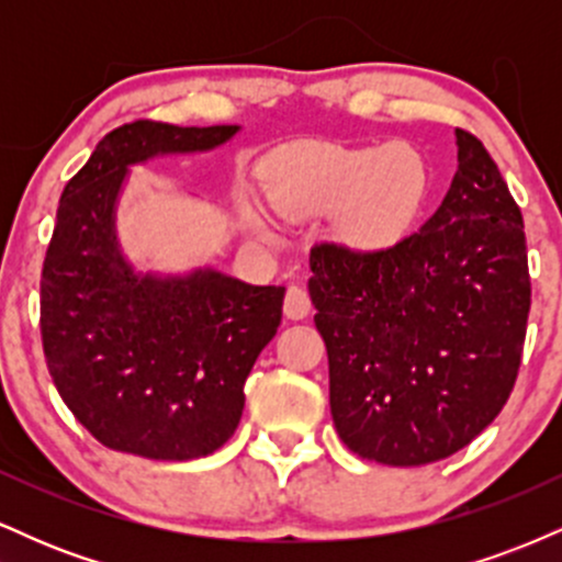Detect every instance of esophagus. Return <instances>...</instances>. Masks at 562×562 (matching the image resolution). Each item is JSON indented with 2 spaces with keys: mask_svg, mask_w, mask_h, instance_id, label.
I'll use <instances>...</instances> for the list:
<instances>
[{
  "mask_svg": "<svg viewBox=\"0 0 562 562\" xmlns=\"http://www.w3.org/2000/svg\"><path fill=\"white\" fill-rule=\"evenodd\" d=\"M285 317L288 319H306L308 312H312V299H308L306 288L290 285L285 295Z\"/></svg>",
  "mask_w": 562,
  "mask_h": 562,
  "instance_id": "obj_1",
  "label": "esophagus"
}]
</instances>
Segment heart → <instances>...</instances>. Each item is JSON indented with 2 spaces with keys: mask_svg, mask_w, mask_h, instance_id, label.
Returning <instances> with one entry per match:
<instances>
[{
  "mask_svg": "<svg viewBox=\"0 0 562 562\" xmlns=\"http://www.w3.org/2000/svg\"><path fill=\"white\" fill-rule=\"evenodd\" d=\"M430 192L428 160L406 142L383 147H322L290 166L280 200L293 211H340L353 245H396L420 216Z\"/></svg>",
  "mask_w": 562,
  "mask_h": 562,
  "instance_id": "b5f03b06",
  "label": "heart"
}]
</instances>
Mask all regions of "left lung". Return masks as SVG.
Returning <instances> with one entry per match:
<instances>
[{
	"instance_id": "1",
	"label": "left lung",
	"mask_w": 562,
	"mask_h": 562,
	"mask_svg": "<svg viewBox=\"0 0 562 562\" xmlns=\"http://www.w3.org/2000/svg\"><path fill=\"white\" fill-rule=\"evenodd\" d=\"M454 137V179L415 235L383 250L319 243L308 256L335 430L380 465L468 447L518 378L531 308L524 216L481 139Z\"/></svg>"
}]
</instances>
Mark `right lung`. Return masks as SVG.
Masks as SVG:
<instances>
[{"instance_id": "right-lung-1", "label": "right lung", "mask_w": 562, "mask_h": 562, "mask_svg": "<svg viewBox=\"0 0 562 562\" xmlns=\"http://www.w3.org/2000/svg\"><path fill=\"white\" fill-rule=\"evenodd\" d=\"M240 126L137 121L102 137L63 190L42 269V344L57 393L108 449L184 462L243 417V385L282 319V285L214 267L142 269L115 227L134 166L211 153Z\"/></svg>"}]
</instances>
